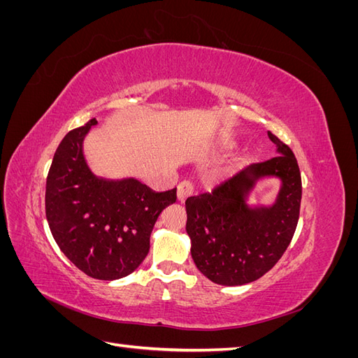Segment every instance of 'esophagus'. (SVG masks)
<instances>
[{
  "label": "esophagus",
  "mask_w": 358,
  "mask_h": 358,
  "mask_svg": "<svg viewBox=\"0 0 358 358\" xmlns=\"http://www.w3.org/2000/svg\"><path fill=\"white\" fill-rule=\"evenodd\" d=\"M194 192V185L191 180H182L178 185V200L179 201H185L191 194Z\"/></svg>",
  "instance_id": "34e87169"
}]
</instances>
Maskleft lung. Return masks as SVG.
<instances>
[{
	"mask_svg": "<svg viewBox=\"0 0 358 358\" xmlns=\"http://www.w3.org/2000/svg\"><path fill=\"white\" fill-rule=\"evenodd\" d=\"M279 157L255 162L210 192L188 197L187 233L200 272L220 285H243L262 278L284 255L300 215L301 176L292 150L268 131ZM264 176L283 180L270 208L251 210L245 196Z\"/></svg>",
	"mask_w": 358,
	"mask_h": 358,
	"instance_id": "obj_1",
	"label": "left lung"
}]
</instances>
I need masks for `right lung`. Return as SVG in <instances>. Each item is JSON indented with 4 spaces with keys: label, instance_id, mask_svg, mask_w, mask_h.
Instances as JSON below:
<instances>
[{
    "label": "right lung",
    "instance_id": "obj_1",
    "mask_svg": "<svg viewBox=\"0 0 358 358\" xmlns=\"http://www.w3.org/2000/svg\"><path fill=\"white\" fill-rule=\"evenodd\" d=\"M95 117L62 138L46 179V218L70 262L91 278L113 280L142 264L159 213L176 201V188L155 192L136 179L95 176L83 138Z\"/></svg>",
    "mask_w": 358,
    "mask_h": 358
}]
</instances>
